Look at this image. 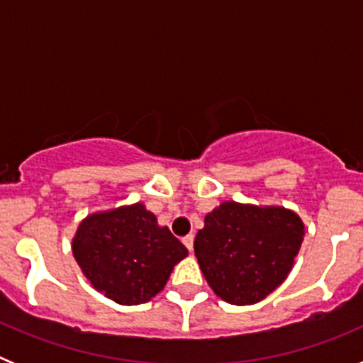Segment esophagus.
I'll return each mask as SVG.
<instances>
[{
	"instance_id": "34e87169",
	"label": "esophagus",
	"mask_w": 363,
	"mask_h": 363,
	"mask_svg": "<svg viewBox=\"0 0 363 363\" xmlns=\"http://www.w3.org/2000/svg\"><path fill=\"white\" fill-rule=\"evenodd\" d=\"M184 245L187 247L189 251H192V247H194V234H187V236H185Z\"/></svg>"
}]
</instances>
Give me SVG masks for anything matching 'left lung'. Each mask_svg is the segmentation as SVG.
<instances>
[{"label":"left lung","mask_w":363,"mask_h":363,"mask_svg":"<svg viewBox=\"0 0 363 363\" xmlns=\"http://www.w3.org/2000/svg\"><path fill=\"white\" fill-rule=\"evenodd\" d=\"M301 242L303 223L293 211L225 201L205 216L194 255L221 300L251 306L287 278Z\"/></svg>","instance_id":"8db88e82"}]
</instances>
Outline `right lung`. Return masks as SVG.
Here are the masks:
<instances>
[{
  "instance_id": "1",
  "label": "right lung",
  "mask_w": 363,
  "mask_h": 363,
  "mask_svg": "<svg viewBox=\"0 0 363 363\" xmlns=\"http://www.w3.org/2000/svg\"><path fill=\"white\" fill-rule=\"evenodd\" d=\"M74 258L92 287L121 306H138L165 287L187 249L142 203L96 213L79 223Z\"/></svg>"
}]
</instances>
